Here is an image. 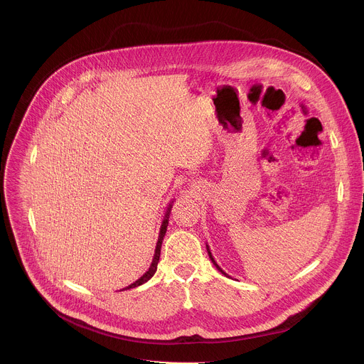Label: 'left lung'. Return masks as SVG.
<instances>
[{"label":"left lung","instance_id":"1","mask_svg":"<svg viewBox=\"0 0 364 364\" xmlns=\"http://www.w3.org/2000/svg\"><path fill=\"white\" fill-rule=\"evenodd\" d=\"M206 247H208V258L211 259V262H213V264H214V266H215V267H217V269H218V270H220V272H221V273H223L224 276H228V274H227V273H225V272H224V270H223V269H221V267H220V266L217 264V262L214 260V258H213V255H211V252H210V248H208V245H206Z\"/></svg>","mask_w":364,"mask_h":364}]
</instances>
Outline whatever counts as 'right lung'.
Masks as SVG:
<instances>
[{"label": "right lung", "instance_id": "obj_1", "mask_svg": "<svg viewBox=\"0 0 364 364\" xmlns=\"http://www.w3.org/2000/svg\"><path fill=\"white\" fill-rule=\"evenodd\" d=\"M172 205H173V199L169 202V205H168V208H166V211H165V215H164V220H162V224H161V228H159V234H158V241H156V252H154V258H153V262H151V264H150V267H149V270L140 277V279H137L134 283H132V284H129L127 287H124V289H122V290H130V289H134V287H139V286H141V284H144L146 282H149L153 276H154V273L156 272V264H158V260H159V254H161V245H162V240H164V237H165V232H166V227H168V221H169V214H171V208H172Z\"/></svg>", "mask_w": 364, "mask_h": 364}]
</instances>
